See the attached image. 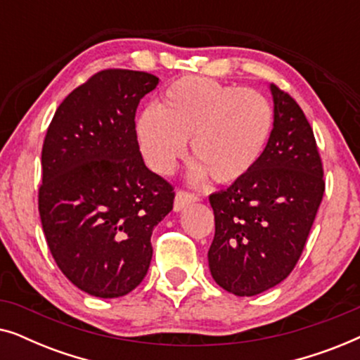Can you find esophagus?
I'll list each match as a JSON object with an SVG mask.
<instances>
[{
  "mask_svg": "<svg viewBox=\"0 0 360 360\" xmlns=\"http://www.w3.org/2000/svg\"><path fill=\"white\" fill-rule=\"evenodd\" d=\"M195 201H198V196H196L195 193H190V191H185V190H179L175 195L174 208H175V211H181L188 205L195 203Z\"/></svg>",
  "mask_w": 360,
  "mask_h": 360,
  "instance_id": "esophagus-1",
  "label": "esophagus"
}]
</instances>
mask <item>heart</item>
Masks as SVG:
<instances>
[{
  "label": "heart",
  "instance_id": "heart-1",
  "mask_svg": "<svg viewBox=\"0 0 360 360\" xmlns=\"http://www.w3.org/2000/svg\"><path fill=\"white\" fill-rule=\"evenodd\" d=\"M274 129V110L262 93L205 77H181L162 91L155 108L136 120V141L147 165L169 175L191 139L195 175L234 184L262 159Z\"/></svg>",
  "mask_w": 360,
  "mask_h": 360
}]
</instances>
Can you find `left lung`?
<instances>
[{"mask_svg":"<svg viewBox=\"0 0 360 360\" xmlns=\"http://www.w3.org/2000/svg\"><path fill=\"white\" fill-rule=\"evenodd\" d=\"M270 91L274 129L262 159L244 179L210 195V272L238 297H254L288 277L324 193L321 157L307 116L277 85Z\"/></svg>","mask_w":360,"mask_h":360,"instance_id":"8db88e82","label":"left lung"}]
</instances>
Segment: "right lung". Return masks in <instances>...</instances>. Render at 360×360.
Returning <instances> with one entry per match:
<instances>
[{
  "label": "right lung",
  "mask_w": 360,
  "mask_h": 360,
  "mask_svg": "<svg viewBox=\"0 0 360 360\" xmlns=\"http://www.w3.org/2000/svg\"><path fill=\"white\" fill-rule=\"evenodd\" d=\"M157 85L146 72H98L60 103L44 139V234L62 274L93 297L142 282L152 231L174 208V186L147 169L136 141V110Z\"/></svg>",
  "instance_id": "right-lung-1"
}]
</instances>
